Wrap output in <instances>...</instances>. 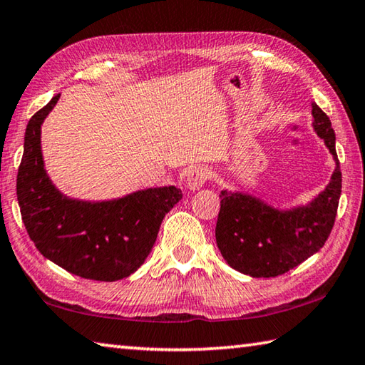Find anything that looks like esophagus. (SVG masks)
<instances>
[{
  "instance_id": "esophagus-1",
  "label": "esophagus",
  "mask_w": 365,
  "mask_h": 365,
  "mask_svg": "<svg viewBox=\"0 0 365 365\" xmlns=\"http://www.w3.org/2000/svg\"><path fill=\"white\" fill-rule=\"evenodd\" d=\"M209 177H211V172H209V169L200 165V168H196L195 170H191L188 174L187 188H190V190L201 188L202 185H205L209 180Z\"/></svg>"
}]
</instances>
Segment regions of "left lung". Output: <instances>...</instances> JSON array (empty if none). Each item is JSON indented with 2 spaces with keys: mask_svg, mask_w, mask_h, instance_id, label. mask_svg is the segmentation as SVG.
<instances>
[{
  "mask_svg": "<svg viewBox=\"0 0 365 365\" xmlns=\"http://www.w3.org/2000/svg\"><path fill=\"white\" fill-rule=\"evenodd\" d=\"M312 117L314 130L336 168L327 188L307 206L279 211L251 195L220 193L215 242L228 265L242 274L255 279L285 274L316 255L329 238L341 195V170L329 115L312 103Z\"/></svg>",
  "mask_w": 365,
  "mask_h": 365,
  "instance_id": "1",
  "label": "left lung"
}]
</instances>
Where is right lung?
I'll list each match as a JSON object with an SVG mask.
<instances>
[{
    "label": "right lung",
    "instance_id": "1",
    "mask_svg": "<svg viewBox=\"0 0 365 365\" xmlns=\"http://www.w3.org/2000/svg\"><path fill=\"white\" fill-rule=\"evenodd\" d=\"M61 95L32 115L17 172V201L27 233L43 256L73 275L115 282L133 274L151 252L164 215L182 200L177 187L135 191L119 200H71L46 175L41 123Z\"/></svg>",
    "mask_w": 365,
    "mask_h": 365
}]
</instances>
